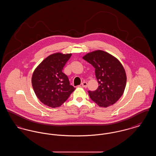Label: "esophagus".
Listing matches in <instances>:
<instances>
[{
  "label": "esophagus",
  "mask_w": 156,
  "mask_h": 156,
  "mask_svg": "<svg viewBox=\"0 0 156 156\" xmlns=\"http://www.w3.org/2000/svg\"><path fill=\"white\" fill-rule=\"evenodd\" d=\"M82 86L83 87H84V88H87V82L84 81L82 83Z\"/></svg>",
  "instance_id": "esophagus-1"
}]
</instances>
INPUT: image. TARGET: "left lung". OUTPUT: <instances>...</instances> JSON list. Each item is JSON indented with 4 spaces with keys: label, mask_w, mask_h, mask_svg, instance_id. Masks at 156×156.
I'll use <instances>...</instances> for the list:
<instances>
[{
    "label": "left lung",
    "mask_w": 156,
    "mask_h": 156,
    "mask_svg": "<svg viewBox=\"0 0 156 156\" xmlns=\"http://www.w3.org/2000/svg\"><path fill=\"white\" fill-rule=\"evenodd\" d=\"M95 68L99 87L88 91L90 99L100 107L115 104L123 95L126 85L125 70L118 59L102 50L87 54L83 57Z\"/></svg>",
    "instance_id": "left-lung-1"
}]
</instances>
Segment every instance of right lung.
Here are the masks:
<instances>
[{
    "mask_svg": "<svg viewBox=\"0 0 156 156\" xmlns=\"http://www.w3.org/2000/svg\"><path fill=\"white\" fill-rule=\"evenodd\" d=\"M72 54L57 52L45 58L35 69L32 86L38 99L51 108L59 107L74 91L62 69Z\"/></svg>",
    "mask_w": 156,
    "mask_h": 156,
    "instance_id": "right-lung-1",
    "label": "right lung"
}]
</instances>
